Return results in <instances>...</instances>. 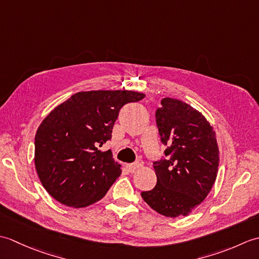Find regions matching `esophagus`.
<instances>
[{
  "mask_svg": "<svg viewBox=\"0 0 259 259\" xmlns=\"http://www.w3.org/2000/svg\"><path fill=\"white\" fill-rule=\"evenodd\" d=\"M142 164H144V162H142L141 160H138V161H136V162H134V163H128L126 164V168H128L130 171H135V170H137L138 168H140V167H142Z\"/></svg>",
  "mask_w": 259,
  "mask_h": 259,
  "instance_id": "34e87169",
  "label": "esophagus"
}]
</instances>
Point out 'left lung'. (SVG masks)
<instances>
[{
	"instance_id": "left-lung-1",
	"label": "left lung",
	"mask_w": 259,
	"mask_h": 259,
	"mask_svg": "<svg viewBox=\"0 0 259 259\" xmlns=\"http://www.w3.org/2000/svg\"><path fill=\"white\" fill-rule=\"evenodd\" d=\"M156 121L167 159L153 162L157 185L141 197L166 217L188 216L216 181L219 150L213 128L201 112L177 99L163 98Z\"/></svg>"
}]
</instances>
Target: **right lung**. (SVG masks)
<instances>
[{
	"mask_svg": "<svg viewBox=\"0 0 259 259\" xmlns=\"http://www.w3.org/2000/svg\"><path fill=\"white\" fill-rule=\"evenodd\" d=\"M144 98L128 90L82 91L47 115L35 135L34 164L50 196L74 208L106 196L121 175V164L111 150L99 147L111 139L120 109Z\"/></svg>",
	"mask_w": 259,
	"mask_h": 259,
	"instance_id": "right-lung-1",
	"label": "right lung"
}]
</instances>
